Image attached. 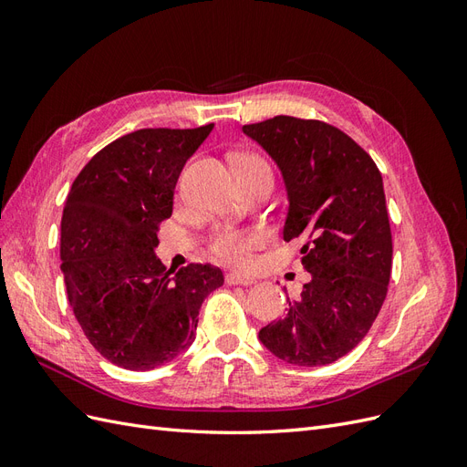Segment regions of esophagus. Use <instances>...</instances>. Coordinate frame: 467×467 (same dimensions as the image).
I'll list each match as a JSON object with an SVG mask.
<instances>
[{"label": "esophagus", "mask_w": 467, "mask_h": 467, "mask_svg": "<svg viewBox=\"0 0 467 467\" xmlns=\"http://www.w3.org/2000/svg\"><path fill=\"white\" fill-rule=\"evenodd\" d=\"M253 282H255V280H253L251 276L239 275V273H228V275H225V285H230V286H234V285H244V286H251Z\"/></svg>", "instance_id": "34e87169"}]
</instances>
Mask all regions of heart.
Here are the masks:
<instances>
[{"mask_svg": "<svg viewBox=\"0 0 467 467\" xmlns=\"http://www.w3.org/2000/svg\"><path fill=\"white\" fill-rule=\"evenodd\" d=\"M237 165H266L255 153L237 155ZM268 167V165H266ZM265 242V234L257 228H237V225H220L210 237L212 255L220 261L244 266L249 263L251 253Z\"/></svg>", "mask_w": 467, "mask_h": 467, "instance_id": "heart-1", "label": "heart"}]
</instances>
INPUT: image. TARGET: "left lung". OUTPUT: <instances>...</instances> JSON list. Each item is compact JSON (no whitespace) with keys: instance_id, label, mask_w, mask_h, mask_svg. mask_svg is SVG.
Segmentation results:
<instances>
[{"instance_id":"1","label":"left lung","mask_w":467,"mask_h":467,"mask_svg":"<svg viewBox=\"0 0 467 467\" xmlns=\"http://www.w3.org/2000/svg\"><path fill=\"white\" fill-rule=\"evenodd\" d=\"M244 132L280 169L290 202L282 234L306 239L302 265L312 275L259 341L288 364H331L370 331L388 294L393 245L381 175L327 122L280 115Z\"/></svg>"}]
</instances>
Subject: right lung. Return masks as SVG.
Here are the masks:
<instances>
[{"label": "right lung", "mask_w": 467, "mask_h": 467, "mask_svg": "<svg viewBox=\"0 0 467 467\" xmlns=\"http://www.w3.org/2000/svg\"><path fill=\"white\" fill-rule=\"evenodd\" d=\"M214 124L142 129L97 151L76 177L62 214L60 259L69 306L97 352L126 370L171 362L194 341L218 266L175 275L155 257L177 179Z\"/></svg>", "instance_id": "1"}]
</instances>
